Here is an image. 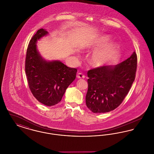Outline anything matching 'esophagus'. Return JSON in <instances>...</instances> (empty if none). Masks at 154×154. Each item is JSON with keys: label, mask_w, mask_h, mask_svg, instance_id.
Wrapping results in <instances>:
<instances>
[{"label": "esophagus", "mask_w": 154, "mask_h": 154, "mask_svg": "<svg viewBox=\"0 0 154 154\" xmlns=\"http://www.w3.org/2000/svg\"><path fill=\"white\" fill-rule=\"evenodd\" d=\"M77 77L78 79H84L85 78V75L81 73H79L77 75Z\"/></svg>", "instance_id": "esophagus-1"}]
</instances>
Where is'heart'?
Here are the masks:
<instances>
[{"label":"heart","mask_w":154,"mask_h":154,"mask_svg":"<svg viewBox=\"0 0 154 154\" xmlns=\"http://www.w3.org/2000/svg\"><path fill=\"white\" fill-rule=\"evenodd\" d=\"M110 41L109 36L103 35L96 37L85 45L87 48L97 49L89 58V62L92 66L96 67L104 66L114 58L118 51V46L116 43H110Z\"/></svg>","instance_id":"obj_1"}]
</instances>
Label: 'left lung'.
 <instances>
[{
    "instance_id": "1",
    "label": "left lung",
    "mask_w": 154,
    "mask_h": 154,
    "mask_svg": "<svg viewBox=\"0 0 154 154\" xmlns=\"http://www.w3.org/2000/svg\"><path fill=\"white\" fill-rule=\"evenodd\" d=\"M137 55L114 66H104L89 70L87 106L94 113H104L117 108L128 94L134 80Z\"/></svg>"
}]
</instances>
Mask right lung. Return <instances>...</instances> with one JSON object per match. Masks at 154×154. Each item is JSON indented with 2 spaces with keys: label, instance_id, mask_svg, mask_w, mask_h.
I'll return each mask as SVG.
<instances>
[{
  "label": "right lung",
  "instance_id": "1",
  "mask_svg": "<svg viewBox=\"0 0 154 154\" xmlns=\"http://www.w3.org/2000/svg\"><path fill=\"white\" fill-rule=\"evenodd\" d=\"M48 34L47 30L42 28L30 40L25 72L33 95L39 102L52 106L61 101L66 89L75 80L77 70L67 67L60 60H47L42 57L37 43Z\"/></svg>",
  "mask_w": 154,
  "mask_h": 154
}]
</instances>
